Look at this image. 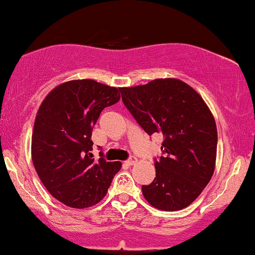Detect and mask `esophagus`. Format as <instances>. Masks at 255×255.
Segmentation results:
<instances>
[{"label": "esophagus", "mask_w": 255, "mask_h": 255, "mask_svg": "<svg viewBox=\"0 0 255 255\" xmlns=\"http://www.w3.org/2000/svg\"><path fill=\"white\" fill-rule=\"evenodd\" d=\"M136 161H137V159H136L135 157H133V155H131V157L128 158L127 160H126L125 162H126V165H128V166H130V165H134V164H135Z\"/></svg>", "instance_id": "obj_1"}]
</instances>
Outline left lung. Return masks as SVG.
Here are the masks:
<instances>
[{"instance_id": "obj_1", "label": "left lung", "mask_w": 255, "mask_h": 255, "mask_svg": "<svg viewBox=\"0 0 255 255\" xmlns=\"http://www.w3.org/2000/svg\"><path fill=\"white\" fill-rule=\"evenodd\" d=\"M128 112L148 135L162 134V154L154 158L155 178L142 185L154 208L180 210L191 204L215 170L217 129L203 98L179 79L120 88Z\"/></svg>"}]
</instances>
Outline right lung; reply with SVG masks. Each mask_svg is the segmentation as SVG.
<instances>
[{
  "label": "right lung",
  "instance_id": "obj_1",
  "mask_svg": "<svg viewBox=\"0 0 255 255\" xmlns=\"http://www.w3.org/2000/svg\"><path fill=\"white\" fill-rule=\"evenodd\" d=\"M119 89L93 79L54 88L41 103L32 135V160L47 191L67 207H91L106 196L120 161L95 160L91 134L101 113L118 103ZM102 149V148H101Z\"/></svg>",
  "mask_w": 255,
  "mask_h": 255
}]
</instances>
